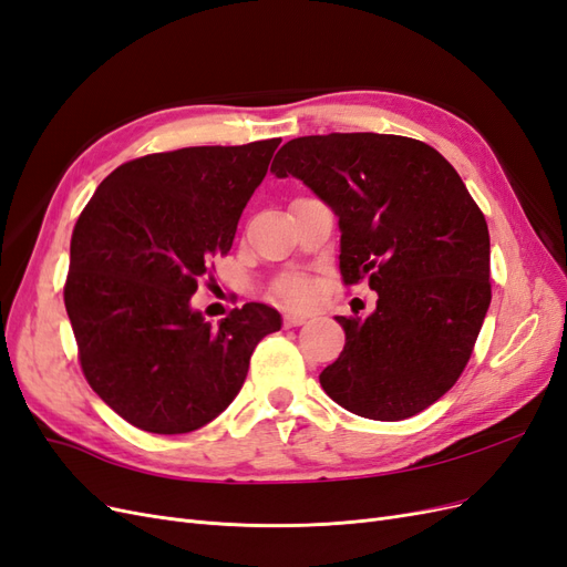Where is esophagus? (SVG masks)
<instances>
[{"mask_svg":"<svg viewBox=\"0 0 567 567\" xmlns=\"http://www.w3.org/2000/svg\"><path fill=\"white\" fill-rule=\"evenodd\" d=\"M305 321H307V315H302V312H286L284 315V323L286 326H300Z\"/></svg>","mask_w":567,"mask_h":567,"instance_id":"esophagus-1","label":"esophagus"}]
</instances>
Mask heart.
<instances>
[{
  "label": "heart",
  "instance_id": "b5f03b06",
  "mask_svg": "<svg viewBox=\"0 0 567 567\" xmlns=\"http://www.w3.org/2000/svg\"><path fill=\"white\" fill-rule=\"evenodd\" d=\"M274 298L286 305H302L312 298V284L307 279H284L274 286Z\"/></svg>",
  "mask_w": 567,
  "mask_h": 567
}]
</instances>
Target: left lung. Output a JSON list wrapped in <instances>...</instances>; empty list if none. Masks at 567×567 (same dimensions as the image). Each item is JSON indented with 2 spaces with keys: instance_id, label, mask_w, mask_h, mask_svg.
<instances>
[{
  "instance_id": "8db88e82",
  "label": "left lung",
  "mask_w": 567,
  "mask_h": 567,
  "mask_svg": "<svg viewBox=\"0 0 567 567\" xmlns=\"http://www.w3.org/2000/svg\"><path fill=\"white\" fill-rule=\"evenodd\" d=\"M329 203L342 284L379 293L369 317H336L346 348L319 383L373 421L416 416L466 369L492 300L489 231L440 153L398 134L290 140L271 163Z\"/></svg>"
}]
</instances>
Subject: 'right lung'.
I'll return each instance as SVG.
<instances>
[{
  "label": "right lung",
  "mask_w": 567,
  "mask_h": 567,
  "mask_svg": "<svg viewBox=\"0 0 567 567\" xmlns=\"http://www.w3.org/2000/svg\"><path fill=\"white\" fill-rule=\"evenodd\" d=\"M279 144L151 153L115 167L78 217L63 302L80 367L140 431L179 435L210 423L241 390L257 342L281 329L262 302L217 326L192 310Z\"/></svg>",
  "instance_id": "add662e5"
}]
</instances>
